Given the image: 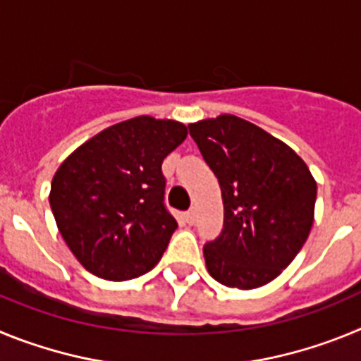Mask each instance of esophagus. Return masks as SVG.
<instances>
[{
    "label": "esophagus",
    "instance_id": "34e87169",
    "mask_svg": "<svg viewBox=\"0 0 361 361\" xmlns=\"http://www.w3.org/2000/svg\"><path fill=\"white\" fill-rule=\"evenodd\" d=\"M184 220H186L188 224H195V212H186L184 213Z\"/></svg>",
    "mask_w": 361,
    "mask_h": 361
}]
</instances>
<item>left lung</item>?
I'll list each match as a JSON object with an SVG mask.
<instances>
[{
	"label": "left lung",
	"instance_id": "left-lung-1",
	"mask_svg": "<svg viewBox=\"0 0 361 361\" xmlns=\"http://www.w3.org/2000/svg\"><path fill=\"white\" fill-rule=\"evenodd\" d=\"M188 128L224 202L222 233L204 245L208 273L228 288H262L307 240L317 180L295 149L250 121L224 114Z\"/></svg>",
	"mask_w": 361,
	"mask_h": 361
}]
</instances>
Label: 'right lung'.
<instances>
[{
    "mask_svg": "<svg viewBox=\"0 0 361 361\" xmlns=\"http://www.w3.org/2000/svg\"><path fill=\"white\" fill-rule=\"evenodd\" d=\"M186 135L178 121L133 117L99 132L57 168L50 208L92 275L121 282L157 266L177 229L164 208L161 166Z\"/></svg>",
    "mask_w": 361,
    "mask_h": 361,
    "instance_id": "add662e5",
    "label": "right lung"
}]
</instances>
